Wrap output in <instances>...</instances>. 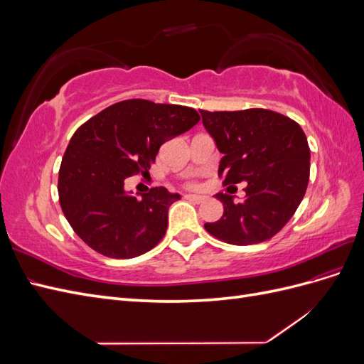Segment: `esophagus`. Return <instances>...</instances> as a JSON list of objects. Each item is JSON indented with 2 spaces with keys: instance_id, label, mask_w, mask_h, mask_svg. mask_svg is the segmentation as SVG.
<instances>
[{
  "instance_id": "34e87169",
  "label": "esophagus",
  "mask_w": 364,
  "mask_h": 364,
  "mask_svg": "<svg viewBox=\"0 0 364 364\" xmlns=\"http://www.w3.org/2000/svg\"><path fill=\"white\" fill-rule=\"evenodd\" d=\"M185 199L190 200V202H194V203H202L205 200V197L203 196H197V194H186Z\"/></svg>"
}]
</instances>
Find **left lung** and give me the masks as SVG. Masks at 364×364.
Instances as JSON below:
<instances>
[{"label":"left lung","mask_w":364,"mask_h":364,"mask_svg":"<svg viewBox=\"0 0 364 364\" xmlns=\"http://www.w3.org/2000/svg\"><path fill=\"white\" fill-rule=\"evenodd\" d=\"M215 141L223 185L246 182V197L217 193L223 215L205 229L235 246L262 243L287 225L301 205L310 179V147L301 126L269 109L234 112L200 111Z\"/></svg>","instance_id":"1"}]
</instances>
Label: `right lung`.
Returning <instances> with one entry per match:
<instances>
[{
	"mask_svg": "<svg viewBox=\"0 0 364 364\" xmlns=\"http://www.w3.org/2000/svg\"><path fill=\"white\" fill-rule=\"evenodd\" d=\"M196 109L149 100L106 107L75 130L59 170V202L85 243L115 259L142 255L165 235L168 208L181 199L164 186L134 196L124 181L149 174L159 147L199 123Z\"/></svg>",
	"mask_w": 364,
	"mask_h": 364,
	"instance_id": "add662e5",
	"label": "right lung"
}]
</instances>
